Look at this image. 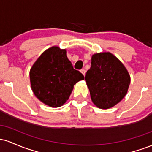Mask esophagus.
Instances as JSON below:
<instances>
[{
  "mask_svg": "<svg viewBox=\"0 0 152 152\" xmlns=\"http://www.w3.org/2000/svg\"><path fill=\"white\" fill-rule=\"evenodd\" d=\"M80 71H81V73L83 75V76H85V74H86V71H85L84 69H81Z\"/></svg>",
  "mask_w": 152,
  "mask_h": 152,
  "instance_id": "obj_1",
  "label": "esophagus"
}]
</instances>
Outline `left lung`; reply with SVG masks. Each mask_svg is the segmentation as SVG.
Listing matches in <instances>:
<instances>
[{
    "mask_svg": "<svg viewBox=\"0 0 152 152\" xmlns=\"http://www.w3.org/2000/svg\"><path fill=\"white\" fill-rule=\"evenodd\" d=\"M85 80L91 99L99 109H107L124 98L131 78L124 65L110 52L94 53Z\"/></svg>",
    "mask_w": 152,
    "mask_h": 152,
    "instance_id": "obj_1",
    "label": "left lung"
}]
</instances>
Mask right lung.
<instances>
[{
  "mask_svg": "<svg viewBox=\"0 0 152 152\" xmlns=\"http://www.w3.org/2000/svg\"><path fill=\"white\" fill-rule=\"evenodd\" d=\"M31 89L37 98L50 107L64 105L74 86L84 76L73 68L66 49L52 46L43 51L30 70Z\"/></svg>",
  "mask_w": 152,
  "mask_h": 152,
  "instance_id": "add662e5",
  "label": "right lung"
}]
</instances>
